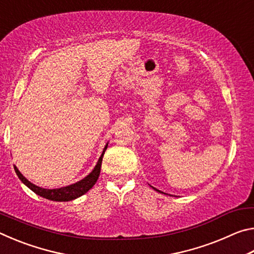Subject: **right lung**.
Listing matches in <instances>:
<instances>
[{
    "instance_id": "right-lung-1",
    "label": "right lung",
    "mask_w": 254,
    "mask_h": 254,
    "mask_svg": "<svg viewBox=\"0 0 254 254\" xmlns=\"http://www.w3.org/2000/svg\"><path fill=\"white\" fill-rule=\"evenodd\" d=\"M107 148V143L105 145V148L103 149V152L101 154L100 159L96 163L95 168L93 169V171L89 175L86 176L85 178H83L79 182H77L72 185H69V186L66 187H62V188H56V189H46V188H41L39 186H36V185L30 183L29 180L24 177V176L20 173L19 169L14 166V170L18 177L20 178L21 182H22L25 186L29 187L33 192H36L37 195H39L41 197H44L46 199L49 200H55V201H69L72 199H76L80 197L81 195H84L87 192L89 189H91L95 183L97 182L98 176H100L101 173V166H102V160H103V156H104L105 150Z\"/></svg>"
}]
</instances>
